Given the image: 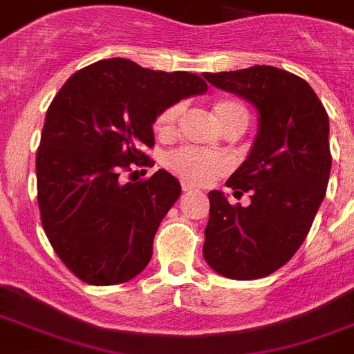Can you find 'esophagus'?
Returning a JSON list of instances; mask_svg holds the SVG:
<instances>
[{
	"instance_id": "obj_1",
	"label": "esophagus",
	"mask_w": 354,
	"mask_h": 354,
	"mask_svg": "<svg viewBox=\"0 0 354 354\" xmlns=\"http://www.w3.org/2000/svg\"><path fill=\"white\" fill-rule=\"evenodd\" d=\"M181 190H183V192H192L194 187L189 183H181Z\"/></svg>"
}]
</instances>
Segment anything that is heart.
Returning <instances> with one entry per match:
<instances>
[{
  "label": "heart",
  "mask_w": 354,
  "mask_h": 354,
  "mask_svg": "<svg viewBox=\"0 0 354 354\" xmlns=\"http://www.w3.org/2000/svg\"><path fill=\"white\" fill-rule=\"evenodd\" d=\"M185 106L181 102L171 104L158 113L155 120V132L162 139L173 138L178 130ZM213 114L225 132L229 130H245L248 125V109L236 100H218L213 104ZM167 169L176 176L183 178L194 185H208L231 169V158L224 153H212L192 146H181L165 157Z\"/></svg>",
  "instance_id": "b5f03b06"
}]
</instances>
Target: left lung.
I'll use <instances>...</instances> for the list:
<instances>
[{"instance_id": "obj_1", "label": "left lung", "mask_w": 354, "mask_h": 354, "mask_svg": "<svg viewBox=\"0 0 354 354\" xmlns=\"http://www.w3.org/2000/svg\"><path fill=\"white\" fill-rule=\"evenodd\" d=\"M221 90L259 111L250 155L225 187L247 208L212 190L203 256L216 273L236 280L266 277L284 266L307 238L332 169L330 123L305 79L268 65L205 74Z\"/></svg>"}]
</instances>
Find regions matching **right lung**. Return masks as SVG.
Returning a JSON list of instances; mask_svg holds the SVG:
<instances>
[{"label":"right lung","mask_w":354,"mask_h":354,"mask_svg":"<svg viewBox=\"0 0 354 354\" xmlns=\"http://www.w3.org/2000/svg\"><path fill=\"white\" fill-rule=\"evenodd\" d=\"M206 90L190 72L113 58L77 70L50 102L37 151L38 209L54 252L82 282L122 284L146 268L181 187L164 169L139 181L129 173L153 162L146 149L158 113Z\"/></svg>","instance_id":"right-lung-1"}]
</instances>
